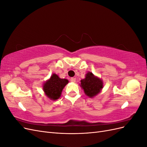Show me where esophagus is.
I'll use <instances>...</instances> for the list:
<instances>
[{"mask_svg":"<svg viewBox=\"0 0 147 147\" xmlns=\"http://www.w3.org/2000/svg\"><path fill=\"white\" fill-rule=\"evenodd\" d=\"M70 80L71 82L74 83V82H75V81H76V79H75V78H71L70 79Z\"/></svg>","mask_w":147,"mask_h":147,"instance_id":"1","label":"esophagus"}]
</instances>
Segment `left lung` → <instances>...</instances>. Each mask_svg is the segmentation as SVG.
Masks as SVG:
<instances>
[{
    "label": "left lung",
    "instance_id": "8db88e82",
    "mask_svg": "<svg viewBox=\"0 0 147 147\" xmlns=\"http://www.w3.org/2000/svg\"><path fill=\"white\" fill-rule=\"evenodd\" d=\"M81 87L85 94L90 97L97 95L103 88V83L100 79L95 77L92 73L89 72L84 79L81 80Z\"/></svg>",
    "mask_w": 147,
    "mask_h": 147
}]
</instances>
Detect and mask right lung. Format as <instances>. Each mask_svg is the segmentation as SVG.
Instances as JSON below:
<instances>
[{
	"instance_id": "1",
	"label": "right lung",
	"mask_w": 147,
	"mask_h": 147,
	"mask_svg": "<svg viewBox=\"0 0 147 147\" xmlns=\"http://www.w3.org/2000/svg\"><path fill=\"white\" fill-rule=\"evenodd\" d=\"M69 81L67 79L60 78L55 74H53L51 78L43 84V91L45 94L51 100L59 99L62 91Z\"/></svg>"
}]
</instances>
